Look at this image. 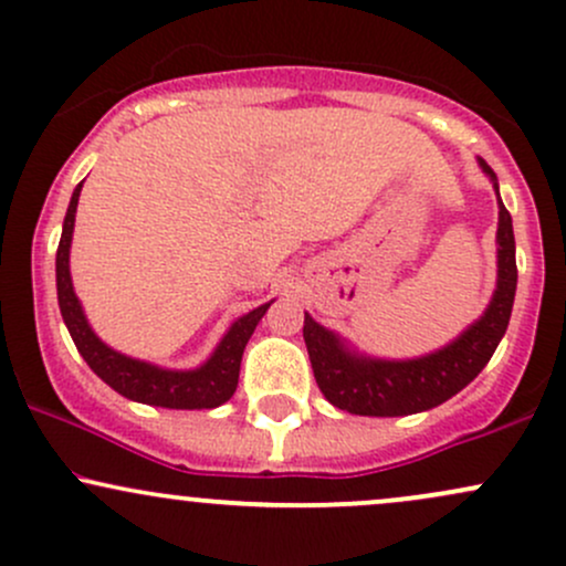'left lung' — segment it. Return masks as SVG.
<instances>
[{"label":"left lung","mask_w":566,"mask_h":566,"mask_svg":"<svg viewBox=\"0 0 566 566\" xmlns=\"http://www.w3.org/2000/svg\"><path fill=\"white\" fill-rule=\"evenodd\" d=\"M479 167L497 193V284L484 314L444 348L415 359H378L356 350L346 337L305 314L303 340L324 399L337 409L367 418L426 412L452 399L486 367L509 329L516 297V242L511 212L500 199L497 175L484 159Z\"/></svg>","instance_id":"left-lung-1"}]
</instances>
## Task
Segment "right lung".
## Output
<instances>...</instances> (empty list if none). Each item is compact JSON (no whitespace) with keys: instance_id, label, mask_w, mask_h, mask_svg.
<instances>
[{"instance_id":"obj_1","label":"right lung","mask_w":566,"mask_h":566,"mask_svg":"<svg viewBox=\"0 0 566 566\" xmlns=\"http://www.w3.org/2000/svg\"><path fill=\"white\" fill-rule=\"evenodd\" d=\"M82 184L74 188L66 210V220H63L61 244H57L55 255V282H57V305H61V316L66 322L71 340H74L76 350L82 359L87 361L90 369L103 382L122 394L125 399L140 401V405L167 407V409H212L229 401L239 382V367H242V354L247 340L255 333L258 322L269 311L263 303L252 308L250 314L239 316L237 322L226 329L220 337L216 350L210 359L197 369H165L151 365V361L133 359V356L114 350L112 346L95 335L90 327L84 308L76 297L74 284H71V269H69V252H71V237H74V220H76V205H80Z\"/></svg>"}]
</instances>
